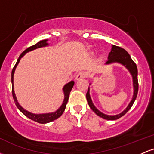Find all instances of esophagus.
<instances>
[{
    "instance_id": "34e87169",
    "label": "esophagus",
    "mask_w": 154,
    "mask_h": 154,
    "mask_svg": "<svg viewBox=\"0 0 154 154\" xmlns=\"http://www.w3.org/2000/svg\"><path fill=\"white\" fill-rule=\"evenodd\" d=\"M87 76H88L87 72H83V71L79 72L77 73V75H76V79H77V80H79V79H80L85 78V77H87Z\"/></svg>"
}]
</instances>
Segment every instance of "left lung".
<instances>
[{
    "label": "left lung",
    "mask_w": 154,
    "mask_h": 154,
    "mask_svg": "<svg viewBox=\"0 0 154 154\" xmlns=\"http://www.w3.org/2000/svg\"><path fill=\"white\" fill-rule=\"evenodd\" d=\"M113 62H119L120 63H122V64H123L124 66L127 67V69L130 72V73H131V75L132 76L134 86V95L133 97H132V100H131L130 104H129L128 108H127L125 111H122L121 114H117V115H106V114H104L103 113H101L100 111H98V109L95 107V106L93 105L91 98V96H90L89 94V88H88L87 94H86V98H87L88 103L89 104L90 107H91L92 110L94 111L98 116L108 120H116L117 119H119L120 117H122V116L125 115V114L131 109V107L132 106V105H133L136 98H137V92H138V80H137V66H136V63L134 62L133 60L131 59L130 54L127 52V51H125V49L121 47L116 46V45H113L112 48H111V51L109 53V60L107 61L106 63L108 64V63H111Z\"/></svg>",
    "instance_id": "obj_1"
}]
</instances>
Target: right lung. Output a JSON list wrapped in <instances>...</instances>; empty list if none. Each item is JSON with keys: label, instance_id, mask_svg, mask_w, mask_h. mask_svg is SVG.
<instances>
[{"label": "right lung", "instance_id": "1", "mask_svg": "<svg viewBox=\"0 0 154 154\" xmlns=\"http://www.w3.org/2000/svg\"><path fill=\"white\" fill-rule=\"evenodd\" d=\"M47 40H40L39 41L38 43H37L35 45H32V46L27 48L25 51H23L22 53V54L19 56L18 60H17V63H16L15 66H14L13 69H12V72H11V82H12V95H13L14 98V100L16 106H17V108L20 110L21 112L23 114H24L26 117L29 118V119L33 120V121L37 122L40 123V124H45V123H48L54 121V120L58 119V118L60 117L61 116V114H63V111L65 110V108H66V105L67 103V101H68L69 97V93L71 92L72 88H73L74 84H75V82L74 81H71L70 82H69L68 84H66V85L64 86L63 88V93H64V100H63L62 105L58 109L57 111H55L54 113H51V114H32L30 112H28L26 110H24L23 108L19 105L18 102H17V98H16V95L14 93V71L15 69L17 67V64H18L19 61H20V59L24 56V54H26V52L28 51H30L34 50V49L38 48L40 47H43V46H46L48 45V43H46Z\"/></svg>", "mask_w": 154, "mask_h": 154}]
</instances>
